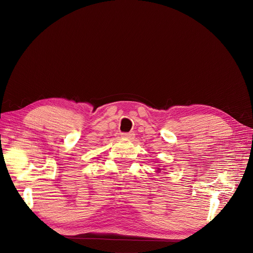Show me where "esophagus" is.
<instances>
[{
  "instance_id": "obj_1",
  "label": "esophagus",
  "mask_w": 253,
  "mask_h": 253,
  "mask_svg": "<svg viewBox=\"0 0 253 253\" xmlns=\"http://www.w3.org/2000/svg\"><path fill=\"white\" fill-rule=\"evenodd\" d=\"M134 133L133 132H129V133H122L121 134V136L123 137V138H127V139H133L134 138Z\"/></svg>"
}]
</instances>
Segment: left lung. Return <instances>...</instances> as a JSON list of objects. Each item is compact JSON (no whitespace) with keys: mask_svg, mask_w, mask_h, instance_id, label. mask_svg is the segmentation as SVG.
<instances>
[{"mask_svg":"<svg viewBox=\"0 0 253 253\" xmlns=\"http://www.w3.org/2000/svg\"><path fill=\"white\" fill-rule=\"evenodd\" d=\"M159 170H160V168H158V171H159ZM159 172H160V171H159Z\"/></svg>","mask_w":253,"mask_h":253,"instance_id":"left-lung-1","label":"left lung"}]
</instances>
